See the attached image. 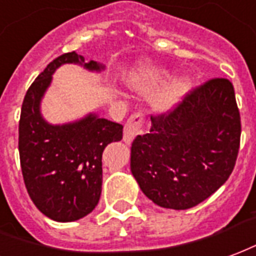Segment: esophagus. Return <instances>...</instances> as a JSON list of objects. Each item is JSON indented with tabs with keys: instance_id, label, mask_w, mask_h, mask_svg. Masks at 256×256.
Here are the masks:
<instances>
[{
	"instance_id": "esophagus-1",
	"label": "esophagus",
	"mask_w": 256,
	"mask_h": 256,
	"mask_svg": "<svg viewBox=\"0 0 256 256\" xmlns=\"http://www.w3.org/2000/svg\"><path fill=\"white\" fill-rule=\"evenodd\" d=\"M143 124H144V114L142 112H136L126 120L124 126V142L126 144H130L134 140V138L140 134Z\"/></svg>"
}]
</instances>
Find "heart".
<instances>
[{"label":"heart","instance_id":"obj_1","mask_svg":"<svg viewBox=\"0 0 256 256\" xmlns=\"http://www.w3.org/2000/svg\"><path fill=\"white\" fill-rule=\"evenodd\" d=\"M166 79V74L164 70H160L158 68L150 66V65H144L142 66L139 74L134 80V86L136 90H139L142 92H148L151 90L160 86ZM190 87V82L187 79H178L173 82L169 87H168L161 96L156 100V105L158 109L168 110L176 105L178 100H182V95L186 94V91Z\"/></svg>","mask_w":256,"mask_h":256}]
</instances>
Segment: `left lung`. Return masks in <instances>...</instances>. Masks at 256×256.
I'll return each mask as SVG.
<instances>
[{"instance_id": "8db88e82", "label": "left lung", "mask_w": 256, "mask_h": 256, "mask_svg": "<svg viewBox=\"0 0 256 256\" xmlns=\"http://www.w3.org/2000/svg\"><path fill=\"white\" fill-rule=\"evenodd\" d=\"M242 121L233 84L214 78L188 91L130 147V170L161 207L186 210L226 182L238 160Z\"/></svg>"}]
</instances>
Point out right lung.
<instances>
[{
    "label": "right lung",
    "mask_w": 256,
    "mask_h": 256,
    "mask_svg": "<svg viewBox=\"0 0 256 256\" xmlns=\"http://www.w3.org/2000/svg\"><path fill=\"white\" fill-rule=\"evenodd\" d=\"M72 62L90 70L102 68L95 61L86 64L76 52L58 56L27 90L18 121L27 192L39 212L58 222L76 221L94 210L102 191V152L109 143L122 139L121 124L96 114L64 126H50L42 118L39 104L52 74L60 65Z\"/></svg>",
    "instance_id": "add662e5"
}]
</instances>
